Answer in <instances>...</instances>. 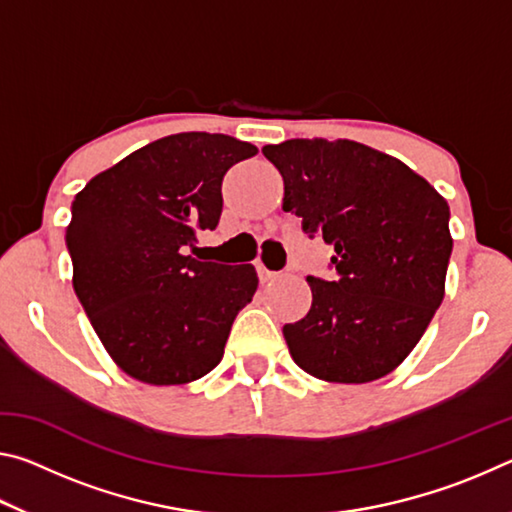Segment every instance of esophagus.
I'll return each instance as SVG.
<instances>
[{"instance_id": "34e87169", "label": "esophagus", "mask_w": 512, "mask_h": 512, "mask_svg": "<svg viewBox=\"0 0 512 512\" xmlns=\"http://www.w3.org/2000/svg\"><path fill=\"white\" fill-rule=\"evenodd\" d=\"M255 268H257V275H259V280H262V282H268V280H275V277H277V273H275V271H268V268L264 266V262H262V259H259V262L255 264Z\"/></svg>"}]
</instances>
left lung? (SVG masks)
Instances as JSON below:
<instances>
[{
  "label": "left lung",
  "instance_id": "left-lung-1",
  "mask_svg": "<svg viewBox=\"0 0 512 512\" xmlns=\"http://www.w3.org/2000/svg\"><path fill=\"white\" fill-rule=\"evenodd\" d=\"M262 153L282 173L284 212L334 248L339 275L307 277V316L282 327L293 361L336 384L386 377L445 298L447 201L402 160L352 140H287Z\"/></svg>",
  "mask_w": 512,
  "mask_h": 512
}]
</instances>
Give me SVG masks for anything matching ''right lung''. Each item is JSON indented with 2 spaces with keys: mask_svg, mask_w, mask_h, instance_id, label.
Here are the masks:
<instances>
[{
  "mask_svg": "<svg viewBox=\"0 0 512 512\" xmlns=\"http://www.w3.org/2000/svg\"><path fill=\"white\" fill-rule=\"evenodd\" d=\"M257 146L221 133L162 137L101 171L72 201V284L103 348L151 386L219 366L230 327L257 291L253 264L183 255L214 230L221 180Z\"/></svg>",
  "mask_w": 512,
  "mask_h": 512,
  "instance_id": "right-lung-1",
  "label": "right lung"
}]
</instances>
